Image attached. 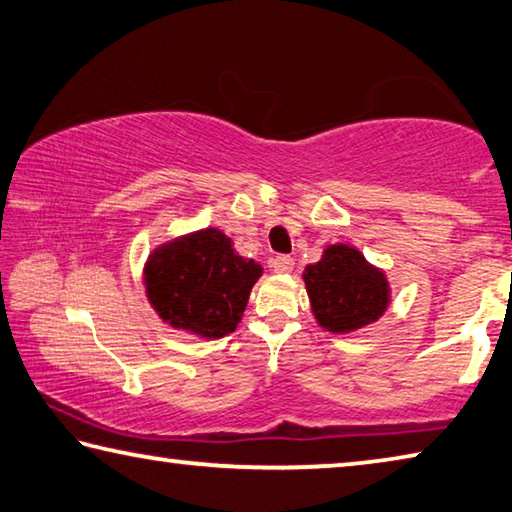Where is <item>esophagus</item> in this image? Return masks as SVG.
Wrapping results in <instances>:
<instances>
[{
  "instance_id": "obj_1",
  "label": "esophagus",
  "mask_w": 512,
  "mask_h": 512,
  "mask_svg": "<svg viewBox=\"0 0 512 512\" xmlns=\"http://www.w3.org/2000/svg\"><path fill=\"white\" fill-rule=\"evenodd\" d=\"M271 266H273L275 273H291L293 266H295V259L291 255H277L271 262Z\"/></svg>"
}]
</instances>
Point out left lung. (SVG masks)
<instances>
[{
    "label": "left lung",
    "mask_w": 512,
    "mask_h": 512,
    "mask_svg": "<svg viewBox=\"0 0 512 512\" xmlns=\"http://www.w3.org/2000/svg\"><path fill=\"white\" fill-rule=\"evenodd\" d=\"M302 280L311 311L322 329L351 333L376 322L389 306V282L358 248L333 244L318 264L304 268Z\"/></svg>",
    "instance_id": "8db88e82"
}]
</instances>
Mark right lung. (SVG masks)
<instances>
[{"instance_id": "obj_1", "label": "right lung", "mask_w": 512, "mask_h": 512, "mask_svg": "<svg viewBox=\"0 0 512 512\" xmlns=\"http://www.w3.org/2000/svg\"><path fill=\"white\" fill-rule=\"evenodd\" d=\"M264 268L244 259L217 228L165 241L147 257L145 288L152 309L174 329L224 338L237 329L250 288Z\"/></svg>"}]
</instances>
